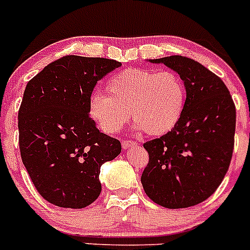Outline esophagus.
Segmentation results:
<instances>
[{
    "label": "esophagus",
    "instance_id": "esophagus-1",
    "mask_svg": "<svg viewBox=\"0 0 250 250\" xmlns=\"http://www.w3.org/2000/svg\"><path fill=\"white\" fill-rule=\"evenodd\" d=\"M133 146H137V143H134L133 140H123L122 142V147L125 150L130 149V147Z\"/></svg>",
    "mask_w": 250,
    "mask_h": 250
}]
</instances>
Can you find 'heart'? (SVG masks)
<instances>
[{"label":"heart","instance_id":"obj_1","mask_svg":"<svg viewBox=\"0 0 250 250\" xmlns=\"http://www.w3.org/2000/svg\"><path fill=\"white\" fill-rule=\"evenodd\" d=\"M108 94L95 91L89 99V113L108 134L120 132L129 121L135 129L150 135L171 132L183 115L187 91L173 72L128 68L111 77Z\"/></svg>","mask_w":250,"mask_h":250}]
</instances>
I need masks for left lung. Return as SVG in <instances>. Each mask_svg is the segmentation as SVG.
Wrapping results in <instances>:
<instances>
[{
    "instance_id": "obj_1",
    "label": "left lung",
    "mask_w": 250,
    "mask_h": 250,
    "mask_svg": "<svg viewBox=\"0 0 250 250\" xmlns=\"http://www.w3.org/2000/svg\"><path fill=\"white\" fill-rule=\"evenodd\" d=\"M179 74L187 91L178 125L144 144L149 164L142 174L147 197L168 209L204 202L221 184L234 144L236 107L221 78L183 56L149 60Z\"/></svg>"
}]
</instances>
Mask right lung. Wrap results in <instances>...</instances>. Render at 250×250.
I'll return each instance as SVG.
<instances>
[{"label":"right lung","instance_id":"right-lung-1","mask_svg":"<svg viewBox=\"0 0 250 250\" xmlns=\"http://www.w3.org/2000/svg\"><path fill=\"white\" fill-rule=\"evenodd\" d=\"M121 66L115 60L66 56L25 86L18 112L21 161L41 197L60 208L83 209L101 193L100 167L121 152L89 113L96 83Z\"/></svg>","mask_w":250,"mask_h":250}]
</instances>
